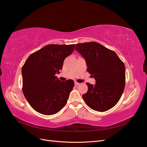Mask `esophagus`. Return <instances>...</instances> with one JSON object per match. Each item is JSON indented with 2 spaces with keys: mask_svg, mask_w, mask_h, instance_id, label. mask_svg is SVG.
<instances>
[{
  "mask_svg": "<svg viewBox=\"0 0 147 147\" xmlns=\"http://www.w3.org/2000/svg\"><path fill=\"white\" fill-rule=\"evenodd\" d=\"M80 84V83H78L77 82H75V86H77V85H79V84Z\"/></svg>",
  "mask_w": 147,
  "mask_h": 147,
  "instance_id": "obj_1",
  "label": "esophagus"
}]
</instances>
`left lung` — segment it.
Segmentation results:
<instances>
[{"mask_svg":"<svg viewBox=\"0 0 147 147\" xmlns=\"http://www.w3.org/2000/svg\"><path fill=\"white\" fill-rule=\"evenodd\" d=\"M75 50L86 61L87 71L96 80L86 83L88 90L82 95L89 107L105 112L116 105L125 86V66L116 53L94 42L76 44Z\"/></svg>","mask_w":147,"mask_h":147,"instance_id":"obj_1","label":"left lung"}]
</instances>
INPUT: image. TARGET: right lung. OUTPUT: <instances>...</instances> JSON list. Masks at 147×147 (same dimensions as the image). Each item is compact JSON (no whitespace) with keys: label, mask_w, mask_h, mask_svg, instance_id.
Instances as JSON below:
<instances>
[{"label":"right lung","mask_w":147,"mask_h":147,"mask_svg":"<svg viewBox=\"0 0 147 147\" xmlns=\"http://www.w3.org/2000/svg\"><path fill=\"white\" fill-rule=\"evenodd\" d=\"M75 45H48L31 54L22 67L23 92L30 105L37 112L54 115L67 103L74 86L72 80L62 82L56 74Z\"/></svg>","instance_id":"1"}]
</instances>
